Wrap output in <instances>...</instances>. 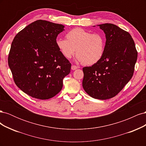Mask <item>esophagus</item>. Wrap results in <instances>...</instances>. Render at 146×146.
<instances>
[{
  "label": "esophagus",
  "instance_id": "1",
  "mask_svg": "<svg viewBox=\"0 0 146 146\" xmlns=\"http://www.w3.org/2000/svg\"><path fill=\"white\" fill-rule=\"evenodd\" d=\"M78 68L76 66H74V65H72V66H71V69L72 70H76Z\"/></svg>",
  "mask_w": 146,
  "mask_h": 146
}]
</instances>
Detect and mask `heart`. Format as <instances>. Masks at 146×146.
Wrapping results in <instances>:
<instances>
[{"label": "heart", "mask_w": 146, "mask_h": 146, "mask_svg": "<svg viewBox=\"0 0 146 146\" xmlns=\"http://www.w3.org/2000/svg\"><path fill=\"white\" fill-rule=\"evenodd\" d=\"M66 38L56 40V47L64 58H70L76 50V61L85 65H94L102 58L105 39L101 34L76 28L69 31Z\"/></svg>", "instance_id": "b5f03b06"}]
</instances>
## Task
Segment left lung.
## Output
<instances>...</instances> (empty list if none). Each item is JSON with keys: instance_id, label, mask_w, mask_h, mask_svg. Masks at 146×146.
Instances as JSON below:
<instances>
[{"instance_id": "left-lung-1", "label": "left lung", "mask_w": 146, "mask_h": 146, "mask_svg": "<svg viewBox=\"0 0 146 146\" xmlns=\"http://www.w3.org/2000/svg\"><path fill=\"white\" fill-rule=\"evenodd\" d=\"M98 26L105 34L104 54L98 63L83 68L82 86L92 98L106 100L116 96L130 80L138 52L128 32L113 24Z\"/></svg>"}]
</instances>
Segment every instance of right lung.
I'll list each match as a JSON object with an SVG mask.
<instances>
[{
  "mask_svg": "<svg viewBox=\"0 0 146 146\" xmlns=\"http://www.w3.org/2000/svg\"><path fill=\"white\" fill-rule=\"evenodd\" d=\"M64 26L44 20L31 23L11 43L8 62L17 86L32 98L45 100L56 95L71 64L56 45Z\"/></svg>",
  "mask_w": 146,
  "mask_h": 146,
  "instance_id": "right-lung-1",
  "label": "right lung"
}]
</instances>
